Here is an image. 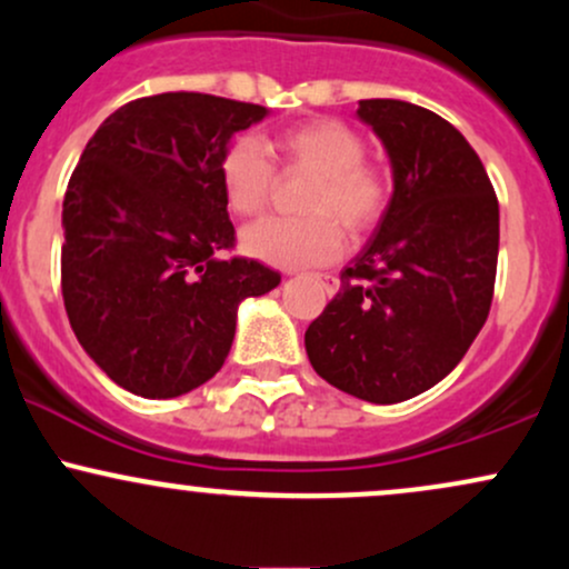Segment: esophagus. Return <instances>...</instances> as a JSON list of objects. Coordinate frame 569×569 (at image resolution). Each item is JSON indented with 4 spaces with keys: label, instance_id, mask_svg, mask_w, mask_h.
I'll return each instance as SVG.
<instances>
[{
    "label": "esophagus",
    "instance_id": "34e87169",
    "mask_svg": "<svg viewBox=\"0 0 569 569\" xmlns=\"http://www.w3.org/2000/svg\"><path fill=\"white\" fill-rule=\"evenodd\" d=\"M318 278L323 280L326 291H329V293H335L339 289V280H337V276H331V272H321V276H318Z\"/></svg>",
    "mask_w": 569,
    "mask_h": 569
}]
</instances>
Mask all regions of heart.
Masks as SVG:
<instances>
[{
    "mask_svg": "<svg viewBox=\"0 0 569 569\" xmlns=\"http://www.w3.org/2000/svg\"><path fill=\"white\" fill-rule=\"evenodd\" d=\"M283 173H310L302 217L264 219L243 232L251 257L278 267L323 264L342 251V223L352 234L369 232L390 202V173L367 158V141L337 117H316L286 128L272 141ZM227 206L238 217H259L278 184V168L262 141L234 136L219 158Z\"/></svg>",
    "mask_w": 569,
    "mask_h": 569,
    "instance_id": "heart-1",
    "label": "heart"
}]
</instances>
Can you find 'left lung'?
Listing matches in <instances>:
<instances>
[{
    "label": "left lung",
    "mask_w": 569,
    "mask_h": 569,
    "mask_svg": "<svg viewBox=\"0 0 569 569\" xmlns=\"http://www.w3.org/2000/svg\"><path fill=\"white\" fill-rule=\"evenodd\" d=\"M358 117L388 149L396 189L305 348L335 388L398 403L441 382L485 326L500 211L479 154L443 117L396 98H367Z\"/></svg>",
    "instance_id": "1"
}]
</instances>
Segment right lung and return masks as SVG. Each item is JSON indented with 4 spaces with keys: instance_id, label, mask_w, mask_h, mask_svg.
Instances as JSON below:
<instances>
[{
    "instance_id": "obj_1",
    "label": "right lung",
    "mask_w": 569,
    "mask_h": 569,
    "mask_svg": "<svg viewBox=\"0 0 569 569\" xmlns=\"http://www.w3.org/2000/svg\"><path fill=\"white\" fill-rule=\"evenodd\" d=\"M264 114L187 90L136 98L101 122L71 173L63 307L84 352L130 393L176 398L211 380L238 305L280 283L257 259L224 257L234 227L219 158Z\"/></svg>"
}]
</instances>
